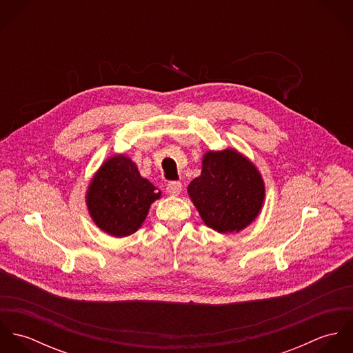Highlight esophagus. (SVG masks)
<instances>
[{"label": "esophagus", "instance_id": "1", "mask_svg": "<svg viewBox=\"0 0 353 353\" xmlns=\"http://www.w3.org/2000/svg\"><path fill=\"white\" fill-rule=\"evenodd\" d=\"M165 190L170 196H179L182 192V183L181 182H170L167 185Z\"/></svg>", "mask_w": 353, "mask_h": 353}]
</instances>
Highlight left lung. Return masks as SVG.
Here are the masks:
<instances>
[{
  "mask_svg": "<svg viewBox=\"0 0 353 353\" xmlns=\"http://www.w3.org/2000/svg\"><path fill=\"white\" fill-rule=\"evenodd\" d=\"M188 193L203 223L220 232H239L258 216L265 185L256 167L235 150L209 151L202 159L201 175Z\"/></svg>",
  "mask_w": 353,
  "mask_h": 353,
  "instance_id": "obj_1",
  "label": "left lung"
}]
</instances>
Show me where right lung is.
Returning <instances> with one entry per match:
<instances>
[{
    "label": "right lung",
    "mask_w": 353,
    "mask_h": 353,
    "mask_svg": "<svg viewBox=\"0 0 353 353\" xmlns=\"http://www.w3.org/2000/svg\"><path fill=\"white\" fill-rule=\"evenodd\" d=\"M161 193L143 178L136 163L123 154L107 159L87 190V206L94 223L111 236L134 234L150 206Z\"/></svg>",
    "instance_id": "right-lung-1"
}]
</instances>
